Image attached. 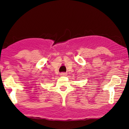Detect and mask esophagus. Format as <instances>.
Here are the masks:
<instances>
[{
	"label": "esophagus",
	"instance_id": "34e87169",
	"mask_svg": "<svg viewBox=\"0 0 129 129\" xmlns=\"http://www.w3.org/2000/svg\"><path fill=\"white\" fill-rule=\"evenodd\" d=\"M61 76H67V74L66 73H64V72H62V73H60V75Z\"/></svg>",
	"mask_w": 129,
	"mask_h": 129
}]
</instances>
